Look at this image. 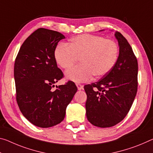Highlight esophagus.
I'll list each match as a JSON object with an SVG mask.
<instances>
[{
  "instance_id": "1",
  "label": "esophagus",
  "mask_w": 153,
  "mask_h": 153,
  "mask_svg": "<svg viewBox=\"0 0 153 153\" xmlns=\"http://www.w3.org/2000/svg\"><path fill=\"white\" fill-rule=\"evenodd\" d=\"M76 86H77V89H78V90H82V88H83V85H82V84H79V83H77Z\"/></svg>"
}]
</instances>
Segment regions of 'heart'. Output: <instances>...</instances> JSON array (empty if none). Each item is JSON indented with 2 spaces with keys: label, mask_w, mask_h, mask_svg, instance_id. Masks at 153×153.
<instances>
[{
  "label": "heart",
  "mask_w": 153,
  "mask_h": 153,
  "mask_svg": "<svg viewBox=\"0 0 153 153\" xmlns=\"http://www.w3.org/2000/svg\"><path fill=\"white\" fill-rule=\"evenodd\" d=\"M118 57V46L114 41L98 35L83 34L73 38L68 44L56 48L54 58L63 69L71 67L78 58L81 64L65 72L68 79L76 82L88 81L108 74L114 67Z\"/></svg>",
  "instance_id": "obj_1"
}]
</instances>
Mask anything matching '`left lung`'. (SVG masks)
Wrapping results in <instances>:
<instances>
[{
    "label": "left lung",
    "mask_w": 153,
    "mask_h": 153,
    "mask_svg": "<svg viewBox=\"0 0 153 153\" xmlns=\"http://www.w3.org/2000/svg\"><path fill=\"white\" fill-rule=\"evenodd\" d=\"M119 56L113 69L98 82L84 86L87 119L96 127H110L124 119L137 91V60L129 43L118 31Z\"/></svg>",
    "instance_id": "obj_1"
}]
</instances>
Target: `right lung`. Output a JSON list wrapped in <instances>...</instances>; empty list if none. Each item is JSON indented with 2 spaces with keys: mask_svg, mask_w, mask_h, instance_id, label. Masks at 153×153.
I'll return each mask as SVG.
<instances>
[{
  "mask_svg": "<svg viewBox=\"0 0 153 153\" xmlns=\"http://www.w3.org/2000/svg\"><path fill=\"white\" fill-rule=\"evenodd\" d=\"M65 36L38 28L24 41L14 65L16 101L24 117L34 125L51 127L61 123L77 88L74 82L54 84L64 77L54 58L58 43Z\"/></svg>",
  "mask_w": 153,
  "mask_h": 153,
  "instance_id": "add662e5",
  "label": "right lung"
}]
</instances>
